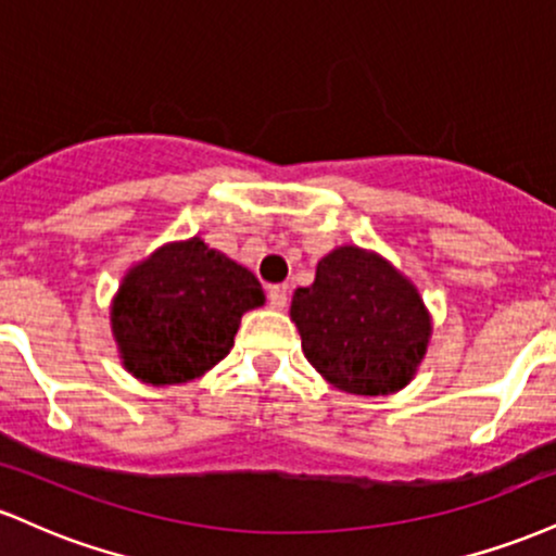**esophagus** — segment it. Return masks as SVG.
<instances>
[{
    "label": "esophagus",
    "mask_w": 556,
    "mask_h": 556,
    "mask_svg": "<svg viewBox=\"0 0 556 556\" xmlns=\"http://www.w3.org/2000/svg\"><path fill=\"white\" fill-rule=\"evenodd\" d=\"M287 287L285 285H271L269 287V303H271V308H277V311H282V308H287Z\"/></svg>",
    "instance_id": "esophagus-1"
}]
</instances>
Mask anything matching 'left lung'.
I'll use <instances>...</instances> for the list:
<instances>
[{
  "label": "left lung",
  "mask_w": 556,
  "mask_h": 556,
  "mask_svg": "<svg viewBox=\"0 0 556 556\" xmlns=\"http://www.w3.org/2000/svg\"><path fill=\"white\" fill-rule=\"evenodd\" d=\"M290 316L311 366L363 397L405 387L431 334L416 287L353 245L318 261L316 282L298 287Z\"/></svg>",
  "instance_id": "8db88e82"
}]
</instances>
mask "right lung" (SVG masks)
Segmentation results:
<instances>
[{
  "label": "right lung",
  "instance_id": "1",
  "mask_svg": "<svg viewBox=\"0 0 556 556\" xmlns=\"http://www.w3.org/2000/svg\"><path fill=\"white\" fill-rule=\"evenodd\" d=\"M264 303L245 266L193 238L159 248L127 274L112 329L127 371L146 384H182L225 358L240 316Z\"/></svg>",
  "mask_w": 556,
  "mask_h": 556
}]
</instances>
